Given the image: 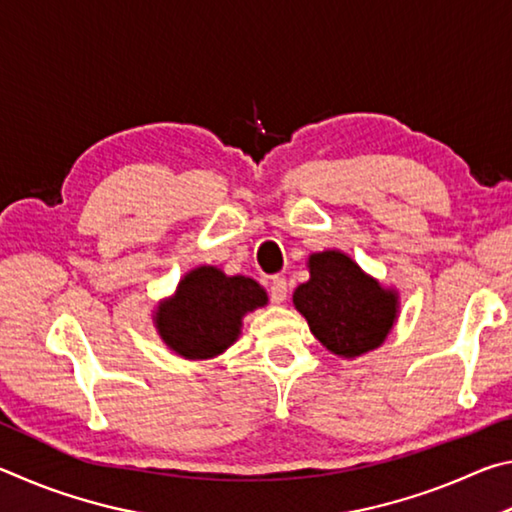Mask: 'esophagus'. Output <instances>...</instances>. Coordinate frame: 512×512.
Listing matches in <instances>:
<instances>
[{
    "label": "esophagus",
    "instance_id": "esophagus-1",
    "mask_svg": "<svg viewBox=\"0 0 512 512\" xmlns=\"http://www.w3.org/2000/svg\"><path fill=\"white\" fill-rule=\"evenodd\" d=\"M287 296H289L287 280H284V277H280V275L273 277V280H271V298H273V302L280 305V302L287 300Z\"/></svg>",
    "mask_w": 512,
    "mask_h": 512
}]
</instances>
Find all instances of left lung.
<instances>
[{
	"mask_svg": "<svg viewBox=\"0 0 512 512\" xmlns=\"http://www.w3.org/2000/svg\"><path fill=\"white\" fill-rule=\"evenodd\" d=\"M309 280L293 291V307L311 334L336 357L357 359L388 339L400 316V293L368 275L343 250L307 259Z\"/></svg>",
	"mask_w": 512,
	"mask_h": 512,
	"instance_id": "8db88e82",
	"label": "left lung"
}]
</instances>
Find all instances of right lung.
I'll list each match as a JSON object with an SVG mask.
<instances>
[{"label":"right lung","instance_id":"add662e5","mask_svg":"<svg viewBox=\"0 0 512 512\" xmlns=\"http://www.w3.org/2000/svg\"><path fill=\"white\" fill-rule=\"evenodd\" d=\"M266 305V291L253 277L225 275L216 266H196L180 277L169 298L158 302L153 325L173 354L207 361L235 345L244 316Z\"/></svg>","mask_w":512,"mask_h":512}]
</instances>
